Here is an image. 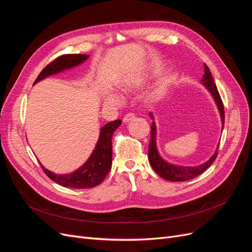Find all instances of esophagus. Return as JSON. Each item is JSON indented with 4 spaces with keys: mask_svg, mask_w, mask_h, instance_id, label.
I'll use <instances>...</instances> for the list:
<instances>
[{
    "mask_svg": "<svg viewBox=\"0 0 252 252\" xmlns=\"http://www.w3.org/2000/svg\"><path fill=\"white\" fill-rule=\"evenodd\" d=\"M133 119H135L134 113L129 112V113L125 114V117L123 118V122H124V123H127V122H130V121H132Z\"/></svg>",
    "mask_w": 252,
    "mask_h": 252,
    "instance_id": "obj_1",
    "label": "esophagus"
}]
</instances>
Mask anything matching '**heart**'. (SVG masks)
Masks as SVG:
<instances>
[{
	"label": "heart",
	"mask_w": 252,
	"mask_h": 252,
	"mask_svg": "<svg viewBox=\"0 0 252 252\" xmlns=\"http://www.w3.org/2000/svg\"><path fill=\"white\" fill-rule=\"evenodd\" d=\"M132 87V84H126L123 87H122V90L127 91L129 88ZM105 101L109 103V104H118L119 103V97L116 94H107V95L105 96Z\"/></svg>",
	"instance_id": "heart-1"
}]
</instances>
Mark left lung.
<instances>
[{"label":"left lung","instance_id":"left-lung-1","mask_svg":"<svg viewBox=\"0 0 252 252\" xmlns=\"http://www.w3.org/2000/svg\"><path fill=\"white\" fill-rule=\"evenodd\" d=\"M202 83L206 86L210 94H212L213 98L218 105V108L220 110V119H222V124L224 128V122H225V111H224V105L222 102V98H220V95L218 91L217 85L215 84V81L212 79L211 72L209 70L208 66L205 64V73L203 75V80ZM150 118L152 117V114L150 113ZM156 134H157V129H156V123L152 122L151 124V132H150V143H149V148H148V159L149 163L151 165L154 170L159 175V177L168 180L171 182H184L191 180L197 175H200L202 172H204L206 169L209 168L210 165L213 163V161L217 158L218 157V149L207 162L199 165V166H194V167H186V166H175L172 164L167 163L166 161L158 156V152L157 149V145H156Z\"/></svg>","mask_w":252,"mask_h":252}]
</instances>
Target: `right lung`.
<instances>
[{
  "mask_svg": "<svg viewBox=\"0 0 252 252\" xmlns=\"http://www.w3.org/2000/svg\"><path fill=\"white\" fill-rule=\"evenodd\" d=\"M88 59L87 55H63L58 57L49 63L41 73L37 75L34 84L49 77L51 74L63 71L65 69L77 66ZM122 121L116 120L109 122L101 128L100 139L97 141L95 149L90 156L88 161L78 170L69 174H56L42 166V169L49 179L58 183L59 185L74 188L86 189L97 186L104 181L108 174L112 164V135ZM41 164V163H40Z\"/></svg>",
  "mask_w": 252,
  "mask_h": 252,
  "instance_id": "1",
  "label": "right lung"
}]
</instances>
